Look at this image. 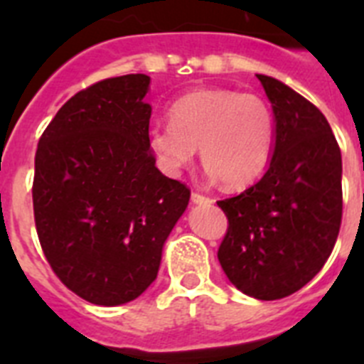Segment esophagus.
I'll return each instance as SVG.
<instances>
[{
    "label": "esophagus",
    "instance_id": "esophagus-1",
    "mask_svg": "<svg viewBox=\"0 0 364 364\" xmlns=\"http://www.w3.org/2000/svg\"><path fill=\"white\" fill-rule=\"evenodd\" d=\"M191 202L193 204H211V198L210 197H204L200 193H191Z\"/></svg>",
    "mask_w": 364,
    "mask_h": 364
}]
</instances>
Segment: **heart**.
I'll return each instance as SVG.
<instances>
[{
	"instance_id": "obj_1",
	"label": "heart",
	"mask_w": 364,
	"mask_h": 364,
	"mask_svg": "<svg viewBox=\"0 0 364 364\" xmlns=\"http://www.w3.org/2000/svg\"><path fill=\"white\" fill-rule=\"evenodd\" d=\"M171 125H154L149 151L166 175L176 176L200 147L205 175L244 189L264 175L275 149V117L264 98L233 89H197L169 107Z\"/></svg>"
}]
</instances>
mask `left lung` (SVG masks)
<instances>
[{"label": "left lung", "mask_w": 364, "mask_h": 364, "mask_svg": "<svg viewBox=\"0 0 364 364\" xmlns=\"http://www.w3.org/2000/svg\"><path fill=\"white\" fill-rule=\"evenodd\" d=\"M257 78L275 117V149L257 184L217 202L230 222L218 262L237 290L275 301L308 284L332 253L343 162L319 109L272 76Z\"/></svg>", "instance_id": "1"}]
</instances>
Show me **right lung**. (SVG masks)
Returning a JSON list of instances; mask_svg holds the SVG:
<instances>
[{"label": "right lung", "mask_w": 364, "mask_h": 364, "mask_svg": "<svg viewBox=\"0 0 364 364\" xmlns=\"http://www.w3.org/2000/svg\"><path fill=\"white\" fill-rule=\"evenodd\" d=\"M149 83L146 74H125L76 92L38 144L40 244L60 281L98 306L149 288L189 202V189L154 166Z\"/></svg>", "instance_id": "add662e5"}]
</instances>
